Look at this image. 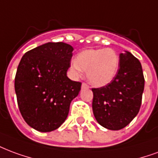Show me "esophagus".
<instances>
[{"label": "esophagus", "instance_id": "obj_1", "mask_svg": "<svg viewBox=\"0 0 158 158\" xmlns=\"http://www.w3.org/2000/svg\"><path fill=\"white\" fill-rule=\"evenodd\" d=\"M82 88L83 89H88L89 85H87V84H85V83H83V84H82Z\"/></svg>", "mask_w": 158, "mask_h": 158}]
</instances>
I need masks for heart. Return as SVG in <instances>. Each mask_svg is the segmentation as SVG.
Wrapping results in <instances>:
<instances>
[{
  "mask_svg": "<svg viewBox=\"0 0 158 158\" xmlns=\"http://www.w3.org/2000/svg\"><path fill=\"white\" fill-rule=\"evenodd\" d=\"M120 57L112 48H97L83 51L70 64L75 74L87 72V79L94 86H104L117 74Z\"/></svg>",
  "mask_w": 158,
  "mask_h": 158,
  "instance_id": "1",
  "label": "heart"
}]
</instances>
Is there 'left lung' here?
I'll list each match as a JSON object with an SVG mask.
<instances>
[{
  "label": "left lung",
  "mask_w": 158,
  "mask_h": 158,
  "mask_svg": "<svg viewBox=\"0 0 158 158\" xmlns=\"http://www.w3.org/2000/svg\"><path fill=\"white\" fill-rule=\"evenodd\" d=\"M144 84L140 61L130 52L121 53L113 80L101 88L92 89V108L98 123L112 131L127 127L140 110Z\"/></svg>",
  "instance_id": "obj_1"
}]
</instances>
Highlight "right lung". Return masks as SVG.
Here are the masks:
<instances>
[{
    "instance_id": "obj_1",
    "label": "right lung",
    "mask_w": 158,
    "mask_h": 158,
    "mask_svg": "<svg viewBox=\"0 0 158 158\" xmlns=\"http://www.w3.org/2000/svg\"><path fill=\"white\" fill-rule=\"evenodd\" d=\"M73 47L48 43L27 52L17 67L15 91L20 112L29 126L49 132L64 123L81 83L68 78Z\"/></svg>"
}]
</instances>
